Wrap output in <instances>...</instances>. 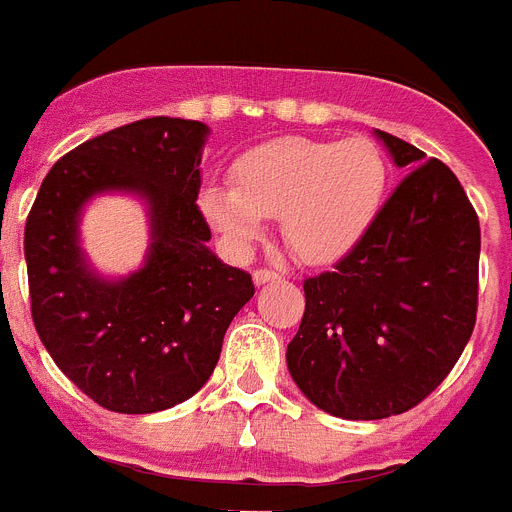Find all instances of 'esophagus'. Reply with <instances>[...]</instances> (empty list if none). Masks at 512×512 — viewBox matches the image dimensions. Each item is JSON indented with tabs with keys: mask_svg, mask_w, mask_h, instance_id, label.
I'll list each match as a JSON object with an SVG mask.
<instances>
[{
	"mask_svg": "<svg viewBox=\"0 0 512 512\" xmlns=\"http://www.w3.org/2000/svg\"><path fill=\"white\" fill-rule=\"evenodd\" d=\"M277 280H280V274L272 272V269H256V272H253V282H256V285H266V282Z\"/></svg>",
	"mask_w": 512,
	"mask_h": 512,
	"instance_id": "1",
	"label": "esophagus"
}]
</instances>
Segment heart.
I'll return each instance as SVG.
<instances>
[{
  "label": "heart",
  "instance_id": "obj_1",
  "mask_svg": "<svg viewBox=\"0 0 512 512\" xmlns=\"http://www.w3.org/2000/svg\"><path fill=\"white\" fill-rule=\"evenodd\" d=\"M232 188L206 185L198 206L232 253L261 238L264 217H280L287 248L306 264H329L356 246L377 217L387 162L369 138H277L240 154Z\"/></svg>",
  "mask_w": 512,
  "mask_h": 512
}]
</instances>
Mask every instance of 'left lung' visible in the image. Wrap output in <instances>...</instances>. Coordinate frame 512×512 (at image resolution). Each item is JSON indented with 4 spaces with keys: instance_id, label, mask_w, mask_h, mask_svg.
I'll list each match as a JSON object with an SVG mask.
<instances>
[{
    "instance_id": "8db88e82",
    "label": "left lung",
    "mask_w": 512,
    "mask_h": 512,
    "mask_svg": "<svg viewBox=\"0 0 512 512\" xmlns=\"http://www.w3.org/2000/svg\"><path fill=\"white\" fill-rule=\"evenodd\" d=\"M405 177L332 272L303 282L287 369L316 408L350 421L398 416L437 390L479 303V217L453 170L377 130Z\"/></svg>"
}]
</instances>
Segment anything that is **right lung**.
I'll return each mask as SVG.
<instances>
[{
    "label": "right lung",
    "instance_id": "obj_1",
    "mask_svg": "<svg viewBox=\"0 0 512 512\" xmlns=\"http://www.w3.org/2000/svg\"><path fill=\"white\" fill-rule=\"evenodd\" d=\"M209 128L149 117L114 128L54 164L25 222L36 332L65 377L101 408L156 413L196 395L222 340L253 298L251 274L209 251L196 198ZM147 201L152 243L138 273L107 281L79 248V211L101 192Z\"/></svg>",
    "mask_w": 512,
    "mask_h": 512
}]
</instances>
